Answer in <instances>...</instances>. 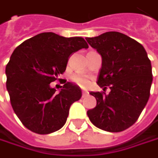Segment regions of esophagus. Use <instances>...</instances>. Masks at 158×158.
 <instances>
[{"label": "esophagus", "instance_id": "1", "mask_svg": "<svg viewBox=\"0 0 158 158\" xmlns=\"http://www.w3.org/2000/svg\"><path fill=\"white\" fill-rule=\"evenodd\" d=\"M88 95V91H85V90H82V97H85Z\"/></svg>", "mask_w": 158, "mask_h": 158}]
</instances>
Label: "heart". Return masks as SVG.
Masks as SVG:
<instances>
[{
	"label": "heart",
	"instance_id": "b5f03b06",
	"mask_svg": "<svg viewBox=\"0 0 158 158\" xmlns=\"http://www.w3.org/2000/svg\"><path fill=\"white\" fill-rule=\"evenodd\" d=\"M71 79L73 82H75L76 84H78L79 86L82 87V88H86L89 85V78L85 75V74H81V73H77V74H74Z\"/></svg>",
	"mask_w": 158,
	"mask_h": 158
}]
</instances>
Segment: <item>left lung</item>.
<instances>
[{
	"mask_svg": "<svg viewBox=\"0 0 158 158\" xmlns=\"http://www.w3.org/2000/svg\"><path fill=\"white\" fill-rule=\"evenodd\" d=\"M87 42L102 56L97 84L109 94L89 92L97 101L87 114L98 128L118 133L132 126L146 105L153 81L151 62L140 43L119 32L87 37Z\"/></svg>",
	"mask_w": 158,
	"mask_h": 158,
	"instance_id": "obj_1",
	"label": "left lung"
}]
</instances>
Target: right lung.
Returning <instances> with one entry per match:
<instances>
[{"mask_svg":"<svg viewBox=\"0 0 158 158\" xmlns=\"http://www.w3.org/2000/svg\"><path fill=\"white\" fill-rule=\"evenodd\" d=\"M88 48L82 37L49 32L38 34L15 49L5 69L6 88L13 109L27 129L48 135L66 123L71 104L81 98V89L62 79L64 85L57 93L50 83L65 72L70 55Z\"/></svg>","mask_w":158,"mask_h":158,"instance_id":"1","label":"right lung"}]
</instances>
